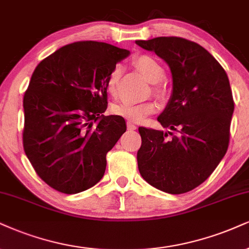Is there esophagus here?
<instances>
[{
    "label": "esophagus",
    "mask_w": 249,
    "mask_h": 249,
    "mask_svg": "<svg viewBox=\"0 0 249 249\" xmlns=\"http://www.w3.org/2000/svg\"><path fill=\"white\" fill-rule=\"evenodd\" d=\"M127 128L128 130H136V124H131V122H127Z\"/></svg>",
    "instance_id": "34e87169"
}]
</instances>
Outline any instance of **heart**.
<instances>
[{"mask_svg": "<svg viewBox=\"0 0 249 249\" xmlns=\"http://www.w3.org/2000/svg\"><path fill=\"white\" fill-rule=\"evenodd\" d=\"M134 64L150 83H155L152 87L153 93L157 94L159 97L164 96L165 88L159 82L164 77L165 73L161 64L155 57L148 54H142L135 57ZM120 76H121V67L119 64H116V66L113 67V69L110 70L106 78V90L112 96H115L116 91H118V83ZM157 110L158 105L153 100L143 101V103L139 104L119 103L112 107L113 114L122 116V118L134 122L142 121L146 116L153 114Z\"/></svg>", "mask_w": 249, "mask_h": 249, "instance_id": "1", "label": "heart"}]
</instances>
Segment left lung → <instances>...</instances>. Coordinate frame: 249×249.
Listing matches in <instances>:
<instances>
[{"label":"left lung","instance_id":"8db88e82","mask_svg":"<svg viewBox=\"0 0 249 249\" xmlns=\"http://www.w3.org/2000/svg\"><path fill=\"white\" fill-rule=\"evenodd\" d=\"M136 44L161 57L173 79L170 101L158 116L168 131L139 128L140 173L159 190L183 194L203 183L228 151L234 110L228 75L209 52L190 40L158 36Z\"/></svg>","mask_w":249,"mask_h":249}]
</instances>
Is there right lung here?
<instances>
[{
	"label": "right lung",
	"mask_w": 249,
	"mask_h": 249,
	"mask_svg": "<svg viewBox=\"0 0 249 249\" xmlns=\"http://www.w3.org/2000/svg\"><path fill=\"white\" fill-rule=\"evenodd\" d=\"M129 51L98 41L66 45L40 62L23 100V146L36 174L57 192L99 182L106 155L124 133L107 108L106 78Z\"/></svg>",
	"instance_id": "right-lung-1"
}]
</instances>
